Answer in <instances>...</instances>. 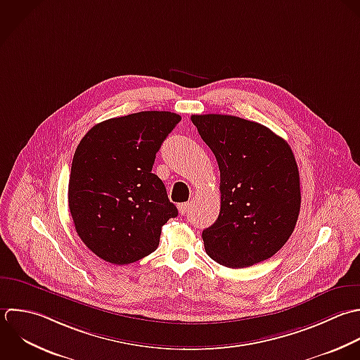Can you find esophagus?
<instances>
[{
	"label": "esophagus",
	"instance_id": "esophagus-1",
	"mask_svg": "<svg viewBox=\"0 0 360 360\" xmlns=\"http://www.w3.org/2000/svg\"><path fill=\"white\" fill-rule=\"evenodd\" d=\"M178 210H179V214H186L188 210H189V203H181L178 205Z\"/></svg>",
	"mask_w": 360,
	"mask_h": 360
}]
</instances>
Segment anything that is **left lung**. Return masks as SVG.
Segmentation results:
<instances>
[{"label": "left lung", "instance_id": "1", "mask_svg": "<svg viewBox=\"0 0 360 360\" xmlns=\"http://www.w3.org/2000/svg\"><path fill=\"white\" fill-rule=\"evenodd\" d=\"M220 169V213L203 230L207 255L245 268L275 255L300 213V175L286 140L266 126L230 115H192Z\"/></svg>", "mask_w": 360, "mask_h": 360}]
</instances>
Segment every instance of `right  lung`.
Masks as SVG:
<instances>
[{"label":"right lung","mask_w":360,"mask_h":360,"mask_svg":"<svg viewBox=\"0 0 360 360\" xmlns=\"http://www.w3.org/2000/svg\"><path fill=\"white\" fill-rule=\"evenodd\" d=\"M179 120L172 112H137L95 124L79 141L68 207L77 234L103 261L127 265L150 255L160 244L162 226L178 216L151 169Z\"/></svg>","instance_id":"add662e5"}]
</instances>
